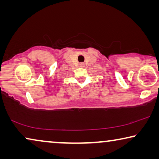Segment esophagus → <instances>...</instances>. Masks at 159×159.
Instances as JSON below:
<instances>
[{
    "mask_svg": "<svg viewBox=\"0 0 159 159\" xmlns=\"http://www.w3.org/2000/svg\"><path fill=\"white\" fill-rule=\"evenodd\" d=\"M80 66L81 67H84V63H80Z\"/></svg>",
    "mask_w": 159,
    "mask_h": 159,
    "instance_id": "1",
    "label": "esophagus"
}]
</instances>
